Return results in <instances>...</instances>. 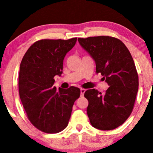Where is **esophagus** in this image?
<instances>
[{"instance_id":"1","label":"esophagus","mask_w":153,"mask_h":153,"mask_svg":"<svg viewBox=\"0 0 153 153\" xmlns=\"http://www.w3.org/2000/svg\"><path fill=\"white\" fill-rule=\"evenodd\" d=\"M85 92V89H82V88L80 89V96L81 97H82L83 95H84Z\"/></svg>"}]
</instances>
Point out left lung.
Wrapping results in <instances>:
<instances>
[{"instance_id": "left-lung-1", "label": "left lung", "mask_w": 153, "mask_h": 153, "mask_svg": "<svg viewBox=\"0 0 153 153\" xmlns=\"http://www.w3.org/2000/svg\"><path fill=\"white\" fill-rule=\"evenodd\" d=\"M109 85L104 94L95 89L85 92L91 124L102 131L113 130L128 119L138 90V75L131 54L121 40L109 36L78 38Z\"/></svg>"}]
</instances>
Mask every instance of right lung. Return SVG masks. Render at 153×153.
<instances>
[{"instance_id": "add662e5", "label": "right lung", "mask_w": 153, "mask_h": 153, "mask_svg": "<svg viewBox=\"0 0 153 153\" xmlns=\"http://www.w3.org/2000/svg\"><path fill=\"white\" fill-rule=\"evenodd\" d=\"M77 38L42 39L29 48L20 63L19 94L30 122L39 130L56 133L66 128L80 90L53 86L63 73V59Z\"/></svg>"}]
</instances>
